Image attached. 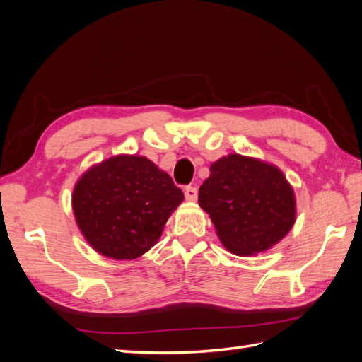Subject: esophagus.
Here are the masks:
<instances>
[{
    "mask_svg": "<svg viewBox=\"0 0 362 362\" xmlns=\"http://www.w3.org/2000/svg\"><path fill=\"white\" fill-rule=\"evenodd\" d=\"M184 196L187 201H196L198 199V189L192 187V185H187V187L184 189Z\"/></svg>",
    "mask_w": 362,
    "mask_h": 362,
    "instance_id": "1",
    "label": "esophagus"
}]
</instances>
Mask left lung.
Segmentation results:
<instances>
[{
    "label": "left lung",
    "mask_w": 362,
    "mask_h": 362,
    "mask_svg": "<svg viewBox=\"0 0 362 362\" xmlns=\"http://www.w3.org/2000/svg\"><path fill=\"white\" fill-rule=\"evenodd\" d=\"M199 205L210 214L223 246L237 255L276 245L296 217L293 189L282 172L238 154L211 164L199 189Z\"/></svg>",
    "instance_id": "left-lung-1"
}]
</instances>
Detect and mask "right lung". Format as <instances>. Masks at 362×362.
<instances>
[{
	"label": "right lung",
	"mask_w": 362,
	"mask_h": 362,
	"mask_svg": "<svg viewBox=\"0 0 362 362\" xmlns=\"http://www.w3.org/2000/svg\"><path fill=\"white\" fill-rule=\"evenodd\" d=\"M182 199V190L151 160L117 156L83 175L72 206L95 250L108 258L133 259L157 243Z\"/></svg>",
	"instance_id": "obj_1"
}]
</instances>
